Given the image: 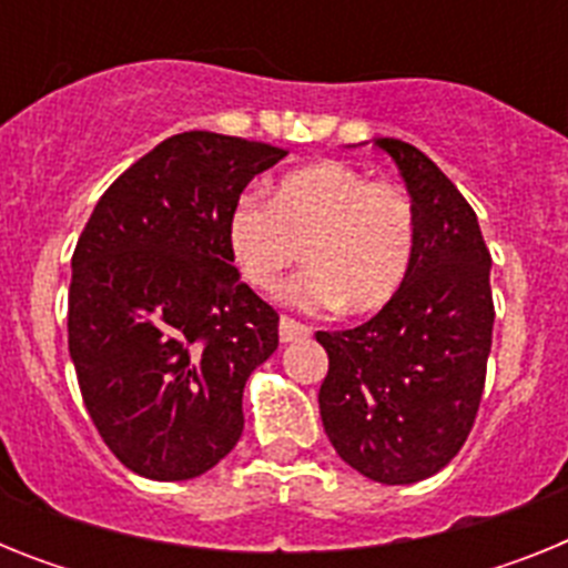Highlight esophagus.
I'll return each mask as SVG.
<instances>
[{
  "mask_svg": "<svg viewBox=\"0 0 568 568\" xmlns=\"http://www.w3.org/2000/svg\"><path fill=\"white\" fill-rule=\"evenodd\" d=\"M307 335H310L307 324H301V321L287 318V315H281V321H278V338L284 341V344H290V341H298V338H307Z\"/></svg>",
  "mask_w": 568,
  "mask_h": 568,
  "instance_id": "obj_1",
  "label": "esophagus"
}]
</instances>
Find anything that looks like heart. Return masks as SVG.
<instances>
[{
    "label": "heart",
    "mask_w": 568,
    "mask_h": 568,
    "mask_svg": "<svg viewBox=\"0 0 568 568\" xmlns=\"http://www.w3.org/2000/svg\"><path fill=\"white\" fill-rule=\"evenodd\" d=\"M415 244L409 195L335 159L284 173L270 187V202L244 193L227 215L230 255L258 293L278 287L304 247L310 270L278 293L301 310L381 313L404 290Z\"/></svg>",
    "instance_id": "obj_1"
}]
</instances>
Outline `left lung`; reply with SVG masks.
Returning <instances> with one entry per match:
<instances>
[{"instance_id":"obj_1","label":"left lung","mask_w":568,"mask_h":568,"mask_svg":"<svg viewBox=\"0 0 568 568\" xmlns=\"http://www.w3.org/2000/svg\"><path fill=\"white\" fill-rule=\"evenodd\" d=\"M404 175L418 244L404 290L355 329L315 333L329 355L318 409L341 460L400 486L433 478L478 415L491 349V255L475 210L433 159L375 139Z\"/></svg>"}]
</instances>
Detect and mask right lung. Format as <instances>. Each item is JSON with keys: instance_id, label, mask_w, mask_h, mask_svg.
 I'll list each match as a JSON object with an SVG mask.
<instances>
[{"instance_id": "obj_1", "label": "right lung", "mask_w": 568, "mask_h": 568, "mask_svg": "<svg viewBox=\"0 0 568 568\" xmlns=\"http://www.w3.org/2000/svg\"><path fill=\"white\" fill-rule=\"evenodd\" d=\"M287 150L190 130L124 170L79 235L68 346L110 453L150 480L213 469L241 395L278 346V313L239 278L227 215Z\"/></svg>"}]
</instances>
